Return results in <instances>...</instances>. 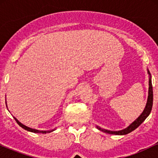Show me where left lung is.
<instances>
[{
	"mask_svg": "<svg viewBox=\"0 0 158 158\" xmlns=\"http://www.w3.org/2000/svg\"><path fill=\"white\" fill-rule=\"evenodd\" d=\"M148 73L149 75V80H148V99H147V103H146V106L145 107V109L143 111V113L140 114V116L137 118L136 120L134 121L133 123L130 125L129 126L127 127L126 128L123 130H120V131H109V130H106L101 128L100 127L97 126V128L100 131H102L105 133L109 134V135H127V134L130 133L134 130H135L136 128L138 127L139 125L142 123L145 119H146V117L149 115V114L151 113V110L152 108V105H153V89H152V79H151V73H150L149 70H148Z\"/></svg>",
	"mask_w": 158,
	"mask_h": 158,
	"instance_id": "left-lung-1",
	"label": "left lung"
}]
</instances>
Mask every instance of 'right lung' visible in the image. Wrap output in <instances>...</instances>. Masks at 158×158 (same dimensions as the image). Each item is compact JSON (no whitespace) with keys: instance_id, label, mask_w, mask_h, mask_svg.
<instances>
[{"instance_id":"add662e5","label":"right lung","mask_w":158,"mask_h":158,"mask_svg":"<svg viewBox=\"0 0 158 158\" xmlns=\"http://www.w3.org/2000/svg\"><path fill=\"white\" fill-rule=\"evenodd\" d=\"M14 119H15V121L17 122L18 124L21 127V128H23V129L27 130V131H31V132H33V133H41V134H47V133H50V132H52L55 129H52V130H50V131H39V130H37V129H34V128H30V127H27L26 126H24V125H23L22 123H20L19 120H18L17 119L15 118V117H14Z\"/></svg>"}]
</instances>
